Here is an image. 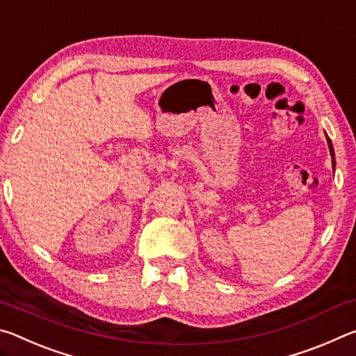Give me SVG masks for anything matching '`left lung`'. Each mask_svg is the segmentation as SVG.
<instances>
[{
  "label": "left lung",
  "mask_w": 356,
  "mask_h": 356,
  "mask_svg": "<svg viewBox=\"0 0 356 356\" xmlns=\"http://www.w3.org/2000/svg\"><path fill=\"white\" fill-rule=\"evenodd\" d=\"M328 140V147H330V152H331V161H333V166H334V150H333V144H331V140L327 136Z\"/></svg>",
  "instance_id": "obj_1"
}]
</instances>
